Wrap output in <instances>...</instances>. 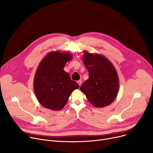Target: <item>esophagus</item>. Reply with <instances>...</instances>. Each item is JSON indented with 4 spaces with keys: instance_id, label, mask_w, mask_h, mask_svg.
Listing matches in <instances>:
<instances>
[{
    "instance_id": "obj_1",
    "label": "esophagus",
    "mask_w": 153,
    "mask_h": 153,
    "mask_svg": "<svg viewBox=\"0 0 153 153\" xmlns=\"http://www.w3.org/2000/svg\"><path fill=\"white\" fill-rule=\"evenodd\" d=\"M77 82L79 85V86L81 85V84H82V81H81V80H79V81H77Z\"/></svg>"
}]
</instances>
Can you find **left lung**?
I'll use <instances>...</instances> for the list:
<instances>
[{"instance_id":"left-lung-1","label":"left lung","mask_w":153,"mask_h":153,"mask_svg":"<svg viewBox=\"0 0 153 153\" xmlns=\"http://www.w3.org/2000/svg\"><path fill=\"white\" fill-rule=\"evenodd\" d=\"M83 61L89 77L81 86L88 100L96 108L107 107L117 97L119 80L114 66L106 57L83 51Z\"/></svg>"}]
</instances>
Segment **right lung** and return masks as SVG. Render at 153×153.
Masks as SVG:
<instances>
[{
	"instance_id": "right-lung-1",
	"label": "right lung",
	"mask_w": 153,
	"mask_h": 153,
	"mask_svg": "<svg viewBox=\"0 0 153 153\" xmlns=\"http://www.w3.org/2000/svg\"><path fill=\"white\" fill-rule=\"evenodd\" d=\"M72 58L70 53L51 51L40 62L35 74L33 87L38 102L44 107L61 110L71 93L79 87L64 70Z\"/></svg>"
}]
</instances>
